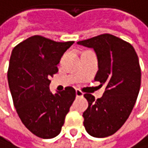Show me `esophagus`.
Instances as JSON below:
<instances>
[{"label":"esophagus","instance_id":"34e87169","mask_svg":"<svg viewBox=\"0 0 148 148\" xmlns=\"http://www.w3.org/2000/svg\"><path fill=\"white\" fill-rule=\"evenodd\" d=\"M75 93H76V97H83L84 96V93L82 92L80 90H76L75 91Z\"/></svg>","mask_w":148,"mask_h":148}]
</instances>
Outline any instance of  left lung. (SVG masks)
<instances>
[{
    "label": "left lung",
    "mask_w": 148,
    "mask_h": 148,
    "mask_svg": "<svg viewBox=\"0 0 148 148\" xmlns=\"http://www.w3.org/2000/svg\"><path fill=\"white\" fill-rule=\"evenodd\" d=\"M78 45L93 48L98 59L94 80L105 84L101 98L85 93L88 108L84 112V126L94 138H106L117 132L130 115L141 84L138 55L127 42L110 34H102Z\"/></svg>",
    "instance_id": "8db88e82"
}]
</instances>
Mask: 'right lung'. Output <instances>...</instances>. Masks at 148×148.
Masks as SVG:
<instances>
[{
	"instance_id": "add662e5",
	"label": "right lung",
	"mask_w": 148,
	"mask_h": 148,
	"mask_svg": "<svg viewBox=\"0 0 148 148\" xmlns=\"http://www.w3.org/2000/svg\"><path fill=\"white\" fill-rule=\"evenodd\" d=\"M73 41L56 42L33 36L11 52L8 83L13 104L22 123L41 138H53L61 132L65 116L75 99V90L66 87L52 93L49 78Z\"/></svg>"
}]
</instances>
